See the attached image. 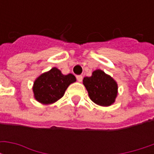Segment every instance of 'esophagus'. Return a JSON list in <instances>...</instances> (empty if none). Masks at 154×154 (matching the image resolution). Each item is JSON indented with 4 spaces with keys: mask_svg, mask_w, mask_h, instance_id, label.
Listing matches in <instances>:
<instances>
[{
    "mask_svg": "<svg viewBox=\"0 0 154 154\" xmlns=\"http://www.w3.org/2000/svg\"><path fill=\"white\" fill-rule=\"evenodd\" d=\"M82 78H83V77L82 76V75H78V76H77V80L79 82H81L82 81Z\"/></svg>",
    "mask_w": 154,
    "mask_h": 154,
    "instance_id": "obj_1",
    "label": "esophagus"
}]
</instances>
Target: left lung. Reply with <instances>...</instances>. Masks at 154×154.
Listing matches in <instances>:
<instances>
[{"instance_id":"1","label":"left lung","mask_w":154,"mask_h":154,"mask_svg":"<svg viewBox=\"0 0 154 154\" xmlns=\"http://www.w3.org/2000/svg\"><path fill=\"white\" fill-rule=\"evenodd\" d=\"M83 84L94 103L109 106L115 102L118 90L117 83L102 70L94 71L91 77H84Z\"/></svg>"}]
</instances>
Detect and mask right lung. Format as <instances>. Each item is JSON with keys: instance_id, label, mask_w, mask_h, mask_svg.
Returning <instances> with one entry per match:
<instances>
[{"instance_id": "right-lung-1", "label": "right lung", "mask_w": 154, "mask_h": 154, "mask_svg": "<svg viewBox=\"0 0 154 154\" xmlns=\"http://www.w3.org/2000/svg\"><path fill=\"white\" fill-rule=\"evenodd\" d=\"M75 82L74 75H63L57 67H53L35 81L33 91L35 100L44 105L54 103L63 97L68 86Z\"/></svg>"}]
</instances>
